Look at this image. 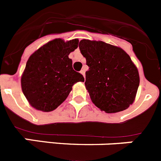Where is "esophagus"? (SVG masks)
<instances>
[{
    "label": "esophagus",
    "instance_id": "34e87169",
    "mask_svg": "<svg viewBox=\"0 0 161 161\" xmlns=\"http://www.w3.org/2000/svg\"><path fill=\"white\" fill-rule=\"evenodd\" d=\"M80 73L82 74V75H83V77L85 78V70H84V69H82V70H81V71H80Z\"/></svg>",
    "mask_w": 161,
    "mask_h": 161
}]
</instances>
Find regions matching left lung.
<instances>
[{
	"label": "left lung",
	"mask_w": 161,
	"mask_h": 161,
	"mask_svg": "<svg viewBox=\"0 0 161 161\" xmlns=\"http://www.w3.org/2000/svg\"><path fill=\"white\" fill-rule=\"evenodd\" d=\"M81 53L89 70L85 86L101 111L116 113L129 108L140 84L138 69L123 49L102 41L81 40Z\"/></svg>",
	"instance_id": "obj_1"
}]
</instances>
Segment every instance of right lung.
Segmentation results:
<instances>
[{
    "instance_id": "add662e5",
    "label": "right lung",
    "mask_w": 161,
    "mask_h": 161,
    "mask_svg": "<svg viewBox=\"0 0 161 161\" xmlns=\"http://www.w3.org/2000/svg\"><path fill=\"white\" fill-rule=\"evenodd\" d=\"M79 39L65 42L55 38L43 45L29 58L21 78V90L29 103L49 112L63 103L78 82H84L72 67L69 54L78 48Z\"/></svg>"
}]
</instances>
